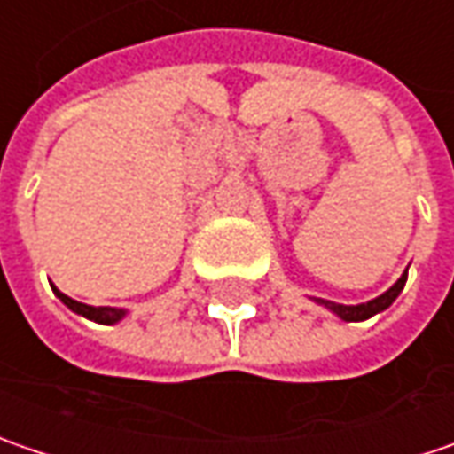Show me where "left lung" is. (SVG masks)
<instances>
[{
	"instance_id": "1",
	"label": "left lung",
	"mask_w": 454,
	"mask_h": 454,
	"mask_svg": "<svg viewBox=\"0 0 454 454\" xmlns=\"http://www.w3.org/2000/svg\"><path fill=\"white\" fill-rule=\"evenodd\" d=\"M406 278H409V272H403V275H401V280L395 282L390 290H386L383 295H378L375 301H370V303H360V306H341V303L321 301V298H316V303L326 306L329 310H333L339 318H344V321H364V318H370V316H375V313L386 310V308L398 298V293H401V290H403V285H406Z\"/></svg>"
}]
</instances>
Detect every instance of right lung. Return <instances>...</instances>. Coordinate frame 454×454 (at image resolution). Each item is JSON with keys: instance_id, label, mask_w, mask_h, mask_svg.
Wrapping results in <instances>:
<instances>
[{"instance_id": "right-lung-1", "label": "right lung", "mask_w": 454, "mask_h": 454, "mask_svg": "<svg viewBox=\"0 0 454 454\" xmlns=\"http://www.w3.org/2000/svg\"><path fill=\"white\" fill-rule=\"evenodd\" d=\"M53 293L61 298V303L64 306H68L74 313H82L84 318H90V321H97V324H115V321H121L122 316H125V310L122 308H107V306H99V308H94V306H87V303H79V301H74V298H68V295H64L61 290H56L53 287Z\"/></svg>"}]
</instances>
